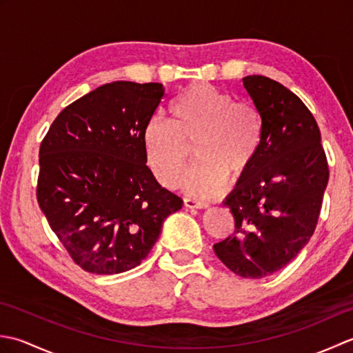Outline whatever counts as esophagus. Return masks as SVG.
<instances>
[{"mask_svg": "<svg viewBox=\"0 0 353 353\" xmlns=\"http://www.w3.org/2000/svg\"><path fill=\"white\" fill-rule=\"evenodd\" d=\"M183 205L190 209H206L209 206L208 203H203V201H197L194 199H185Z\"/></svg>", "mask_w": 353, "mask_h": 353, "instance_id": "1", "label": "esophagus"}]
</instances>
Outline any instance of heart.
<instances>
[{"label":"heart","instance_id":"heart-1","mask_svg":"<svg viewBox=\"0 0 353 353\" xmlns=\"http://www.w3.org/2000/svg\"><path fill=\"white\" fill-rule=\"evenodd\" d=\"M170 119L150 118L142 134L148 167L163 186L181 179L192 145L199 165L179 185L188 196L212 199L229 179L238 183L249 176L262 144V119L252 103L196 83L172 101Z\"/></svg>","mask_w":353,"mask_h":353}]
</instances>
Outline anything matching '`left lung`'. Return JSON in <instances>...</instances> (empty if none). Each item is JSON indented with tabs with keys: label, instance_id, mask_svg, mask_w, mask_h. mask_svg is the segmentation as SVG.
<instances>
[{
	"label": "left lung",
	"instance_id": "left-lung-1",
	"mask_svg": "<svg viewBox=\"0 0 353 353\" xmlns=\"http://www.w3.org/2000/svg\"><path fill=\"white\" fill-rule=\"evenodd\" d=\"M243 85L262 119V144L249 176L223 201L235 232L214 252L235 274L261 279L308 244L329 170L319 125L296 94L264 76H247Z\"/></svg>",
	"mask_w": 353,
	"mask_h": 353
}]
</instances>
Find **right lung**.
<instances>
[{
  "instance_id": "1",
  "label": "right lung",
  "mask_w": 353,
  "mask_h": 353,
  "mask_svg": "<svg viewBox=\"0 0 353 353\" xmlns=\"http://www.w3.org/2000/svg\"><path fill=\"white\" fill-rule=\"evenodd\" d=\"M163 95L161 83L112 81L66 106L42 141L37 203L86 272L139 265L182 209L147 167L142 141Z\"/></svg>"
}]
</instances>
